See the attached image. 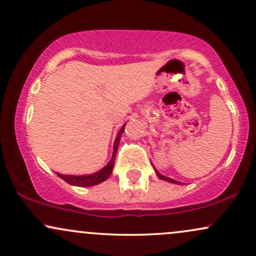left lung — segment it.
I'll list each match as a JSON object with an SVG mask.
<instances>
[{
	"label": "left lung",
	"instance_id": "obj_1",
	"mask_svg": "<svg viewBox=\"0 0 256 256\" xmlns=\"http://www.w3.org/2000/svg\"><path fill=\"white\" fill-rule=\"evenodd\" d=\"M156 175H158V176H159V178H161V180H164V181H168V182H172V183H178V182H176V181H175V180H172V178H166V176H164V175H161V174H160V172L156 170Z\"/></svg>",
	"mask_w": 256,
	"mask_h": 256
}]
</instances>
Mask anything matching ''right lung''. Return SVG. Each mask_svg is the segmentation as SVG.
Returning <instances> with one entry per match:
<instances>
[{
  "label": "right lung",
  "mask_w": 256,
  "mask_h": 256,
  "mask_svg": "<svg viewBox=\"0 0 256 256\" xmlns=\"http://www.w3.org/2000/svg\"><path fill=\"white\" fill-rule=\"evenodd\" d=\"M125 128V124L123 125V128H120V133H118L116 140H114V153H112V158H111L110 162L108 164L106 167L103 169H100V172H95V174L92 175H82V176H75V175H62L56 172V175L59 176L60 178H62L64 181H66L67 183H70L72 186H92L96 184H100L103 181H106L110 178L111 172H112L114 166V160H116V154H117V148L118 145H120V134L123 133Z\"/></svg>",
  "instance_id": "add662e5"
}]
</instances>
